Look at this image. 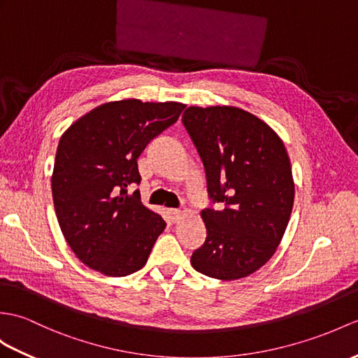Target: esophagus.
Returning a JSON list of instances; mask_svg holds the SVG:
<instances>
[{
    "mask_svg": "<svg viewBox=\"0 0 358 358\" xmlns=\"http://www.w3.org/2000/svg\"><path fill=\"white\" fill-rule=\"evenodd\" d=\"M168 217L172 222H177L180 218H181V212L177 210V209H169L168 210Z\"/></svg>",
    "mask_w": 358,
    "mask_h": 358,
    "instance_id": "1",
    "label": "esophagus"
}]
</instances>
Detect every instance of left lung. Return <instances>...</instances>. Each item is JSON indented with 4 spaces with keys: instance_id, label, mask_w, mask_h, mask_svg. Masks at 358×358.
Listing matches in <instances>:
<instances>
[{
    "instance_id": "1",
    "label": "left lung",
    "mask_w": 358,
    "mask_h": 358,
    "mask_svg": "<svg viewBox=\"0 0 358 358\" xmlns=\"http://www.w3.org/2000/svg\"><path fill=\"white\" fill-rule=\"evenodd\" d=\"M182 124L203 162L207 236L190 257L209 278L235 280L259 270L276 252L294 203L287 149L267 123L236 106H189Z\"/></svg>"
}]
</instances>
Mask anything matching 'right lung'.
I'll return each instance as SVG.
<instances>
[{"mask_svg":"<svg viewBox=\"0 0 358 358\" xmlns=\"http://www.w3.org/2000/svg\"><path fill=\"white\" fill-rule=\"evenodd\" d=\"M186 105L110 102L74 122L59 140L52 192L57 222L70 248L90 268L128 276L143 268L166 227L159 213L128 195L140 185L137 159L176 123Z\"/></svg>","mask_w":358,"mask_h":358,"instance_id":"right-lung-1","label":"right lung"}]
</instances>
